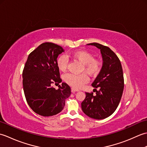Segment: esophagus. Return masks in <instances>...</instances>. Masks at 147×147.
<instances>
[{
	"instance_id": "1",
	"label": "esophagus",
	"mask_w": 147,
	"mask_h": 147,
	"mask_svg": "<svg viewBox=\"0 0 147 147\" xmlns=\"http://www.w3.org/2000/svg\"><path fill=\"white\" fill-rule=\"evenodd\" d=\"M78 91H79V90H78V89L74 88H71V92H73V93H74V92H78Z\"/></svg>"
}]
</instances>
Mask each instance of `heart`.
Listing matches in <instances>:
<instances>
[{
    "label": "heart",
    "mask_w": 147,
    "mask_h": 147,
    "mask_svg": "<svg viewBox=\"0 0 147 147\" xmlns=\"http://www.w3.org/2000/svg\"><path fill=\"white\" fill-rule=\"evenodd\" d=\"M71 56L75 60L82 64V71L91 76L96 75L100 70L101 63L98 60L93 59V56L90 52L85 51H78L72 53ZM68 64V59L65 55H61L57 59V65L61 71L66 70ZM65 82L68 85L76 88H80L84 84L88 82V79L85 74H65L64 76Z\"/></svg>",
    "instance_id": "obj_1"
}]
</instances>
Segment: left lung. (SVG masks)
Wrapping results in <instances>:
<instances>
[{
    "mask_svg": "<svg viewBox=\"0 0 147 147\" xmlns=\"http://www.w3.org/2000/svg\"><path fill=\"white\" fill-rule=\"evenodd\" d=\"M100 50L103 64L93 82L96 94L86 93L82 103L83 112L88 117L103 119L114 113L119 104L124 89L123 68L119 59L112 50L98 43L87 44Z\"/></svg>",
    "mask_w": 147,
    "mask_h": 147,
    "instance_id": "1",
    "label": "left lung"
}]
</instances>
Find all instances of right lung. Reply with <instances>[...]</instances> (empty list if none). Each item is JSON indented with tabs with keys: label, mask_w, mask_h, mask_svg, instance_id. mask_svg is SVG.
I'll list each match as a JSON object with an SVG mask.
<instances>
[{
	"label": "right lung",
	"mask_w": 147,
	"mask_h": 147,
	"mask_svg": "<svg viewBox=\"0 0 147 147\" xmlns=\"http://www.w3.org/2000/svg\"><path fill=\"white\" fill-rule=\"evenodd\" d=\"M64 52L61 46L43 43L28 57L23 71L24 95L30 108L42 116H52L61 112L71 88L62 83L55 90L51 85L62 82L57 65L58 55Z\"/></svg>",
	"instance_id": "add662e5"
}]
</instances>
